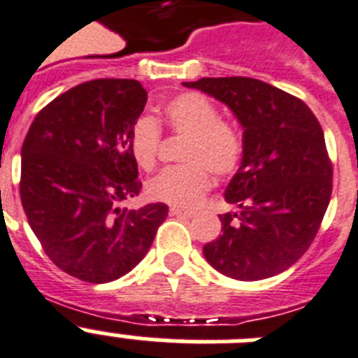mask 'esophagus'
<instances>
[{"mask_svg": "<svg viewBox=\"0 0 358 358\" xmlns=\"http://www.w3.org/2000/svg\"><path fill=\"white\" fill-rule=\"evenodd\" d=\"M169 213L173 216H182V218H193L194 216L193 211H184V209H180V207H171Z\"/></svg>", "mask_w": 358, "mask_h": 358, "instance_id": "34e87169", "label": "esophagus"}]
</instances>
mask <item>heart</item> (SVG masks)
Listing matches in <instances>:
<instances>
[{
	"mask_svg": "<svg viewBox=\"0 0 358 358\" xmlns=\"http://www.w3.org/2000/svg\"><path fill=\"white\" fill-rule=\"evenodd\" d=\"M165 120L174 133L185 134L187 142L182 160L187 164L167 167L147 182V194L155 202L173 207H194L213 184V173L229 176L238 169L244 156V142L233 125L220 120L211 101L185 92L165 105ZM160 145V127L152 118L134 122L129 134V149L142 169L155 167Z\"/></svg>",
	"mask_w": 358,
	"mask_h": 358,
	"instance_id": "obj_1",
	"label": "heart"
}]
</instances>
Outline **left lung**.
<instances>
[{"mask_svg": "<svg viewBox=\"0 0 358 358\" xmlns=\"http://www.w3.org/2000/svg\"><path fill=\"white\" fill-rule=\"evenodd\" d=\"M184 85L227 105L244 129V156L225 187V202L238 213L220 215L222 235L203 245V257L235 280L286 271L311 245L331 198L320 123L304 101L255 78Z\"/></svg>", "mask_w": 358, "mask_h": 358, "instance_id": "left-lung-1", "label": "left lung"}]
</instances>
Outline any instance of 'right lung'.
<instances>
[{"instance_id": "obj_1", "label": "right lung", "mask_w": 358, "mask_h": 358, "mask_svg": "<svg viewBox=\"0 0 358 358\" xmlns=\"http://www.w3.org/2000/svg\"><path fill=\"white\" fill-rule=\"evenodd\" d=\"M147 91L136 80H92L38 113L21 147V203L59 269L91 284L127 275L167 218L165 203L127 209L140 193L129 134Z\"/></svg>"}]
</instances>
